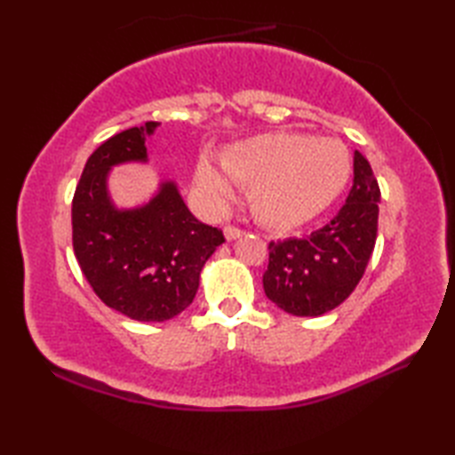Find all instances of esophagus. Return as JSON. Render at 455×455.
I'll return each instance as SVG.
<instances>
[{"label": "esophagus", "instance_id": "1", "mask_svg": "<svg viewBox=\"0 0 455 455\" xmlns=\"http://www.w3.org/2000/svg\"><path fill=\"white\" fill-rule=\"evenodd\" d=\"M243 235H244L243 230L236 228V227H227V228H225V238L228 240V243H230V240H236V238H240Z\"/></svg>", "mask_w": 455, "mask_h": 455}]
</instances>
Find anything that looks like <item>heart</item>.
Segmentation results:
<instances>
[{"label":"heart","instance_id":"obj_1","mask_svg":"<svg viewBox=\"0 0 455 455\" xmlns=\"http://www.w3.org/2000/svg\"><path fill=\"white\" fill-rule=\"evenodd\" d=\"M219 168L199 160L193 183L212 207L235 199V188L250 189V207L262 225L291 230L332 205L350 180L352 160L342 142L299 132H267L230 144Z\"/></svg>","mask_w":455,"mask_h":455}]
</instances>
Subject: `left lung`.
<instances>
[{
  "mask_svg": "<svg viewBox=\"0 0 455 455\" xmlns=\"http://www.w3.org/2000/svg\"><path fill=\"white\" fill-rule=\"evenodd\" d=\"M381 193L370 162L354 152V186L326 227L269 244L264 291L282 311L321 316L344 303L370 262Z\"/></svg>",
  "mask_w": 455,
  "mask_h": 455,
  "instance_id": "8db88e82",
  "label": "left lung"
}]
</instances>
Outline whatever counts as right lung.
<instances>
[{
	"instance_id": "add662e5",
	"label": "right lung",
	"mask_w": 455,
	"mask_h": 455,
	"mask_svg": "<svg viewBox=\"0 0 455 455\" xmlns=\"http://www.w3.org/2000/svg\"><path fill=\"white\" fill-rule=\"evenodd\" d=\"M148 121L105 140L85 162L72 203V240L82 272L101 301L140 323H164L188 308L201 269L225 243L191 215L178 183L162 180L148 201L117 207L111 170L148 164Z\"/></svg>"
}]
</instances>
